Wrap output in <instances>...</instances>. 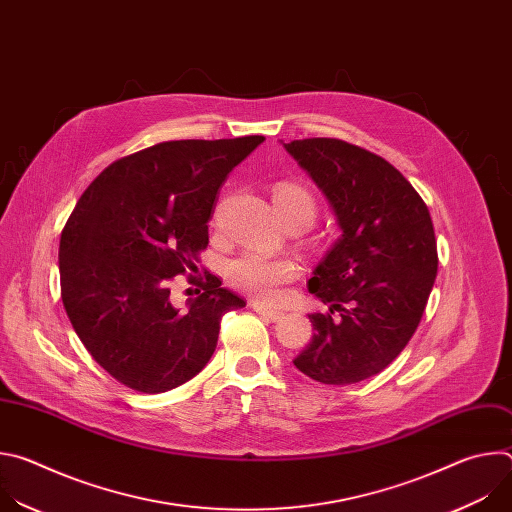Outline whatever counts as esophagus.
Instances as JSON below:
<instances>
[{
	"instance_id": "obj_1",
	"label": "esophagus",
	"mask_w": 512,
	"mask_h": 512,
	"mask_svg": "<svg viewBox=\"0 0 512 512\" xmlns=\"http://www.w3.org/2000/svg\"><path fill=\"white\" fill-rule=\"evenodd\" d=\"M251 306H253V310H255L257 314L269 318L271 322H277V320L283 316V312H279V310H275V308H269V306H265L263 302H253Z\"/></svg>"
}]
</instances>
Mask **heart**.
Segmentation results:
<instances>
[{
  "label": "heart",
  "instance_id": "heart-1",
  "mask_svg": "<svg viewBox=\"0 0 512 512\" xmlns=\"http://www.w3.org/2000/svg\"><path fill=\"white\" fill-rule=\"evenodd\" d=\"M273 206L283 223L312 225L318 214L316 196L298 182H279L273 188ZM298 267L289 259H271L259 253H243L227 267L231 283L263 300H275L279 285L294 279Z\"/></svg>",
  "mask_w": 512,
  "mask_h": 512
}]
</instances>
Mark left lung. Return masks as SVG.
<instances>
[{"mask_svg": "<svg viewBox=\"0 0 512 512\" xmlns=\"http://www.w3.org/2000/svg\"><path fill=\"white\" fill-rule=\"evenodd\" d=\"M326 196L340 239L316 265L310 294L328 314H308L314 336L296 369L324 385L381 373L411 340L437 273L429 210L387 160L342 139L283 143Z\"/></svg>", "mask_w": 512, "mask_h": 512, "instance_id": "8db88e82", "label": "left lung"}]
</instances>
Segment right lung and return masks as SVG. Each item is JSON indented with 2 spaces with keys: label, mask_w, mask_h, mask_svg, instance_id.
I'll list each match as a JSON object with an SVG mask.
<instances>
[{
  "label": "right lung",
  "mask_w": 512,
  "mask_h": 512,
  "mask_svg": "<svg viewBox=\"0 0 512 512\" xmlns=\"http://www.w3.org/2000/svg\"><path fill=\"white\" fill-rule=\"evenodd\" d=\"M263 135L164 141L105 168L60 235V291L85 348L119 383L166 393L210 360L221 318L245 300L206 277L184 308L170 281L196 269L221 188Z\"/></svg>",
  "instance_id": "1"
}]
</instances>
